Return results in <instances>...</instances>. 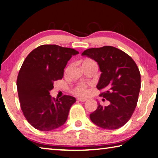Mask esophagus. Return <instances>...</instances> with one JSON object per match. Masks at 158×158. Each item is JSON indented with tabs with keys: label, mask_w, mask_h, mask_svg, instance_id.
<instances>
[{
	"label": "esophagus",
	"mask_w": 158,
	"mask_h": 158,
	"mask_svg": "<svg viewBox=\"0 0 158 158\" xmlns=\"http://www.w3.org/2000/svg\"><path fill=\"white\" fill-rule=\"evenodd\" d=\"M77 100H78L80 102H85V101L87 100V99L82 98H77Z\"/></svg>",
	"instance_id": "esophagus-1"
}]
</instances>
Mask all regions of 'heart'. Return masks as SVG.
<instances>
[{
  "instance_id": "heart-1",
  "label": "heart",
  "mask_w": 158,
  "mask_h": 158,
  "mask_svg": "<svg viewBox=\"0 0 158 158\" xmlns=\"http://www.w3.org/2000/svg\"><path fill=\"white\" fill-rule=\"evenodd\" d=\"M89 61H93L92 60L90 59H87L85 60L84 63L85 62H89ZM73 93L77 95H79V96H85L88 94V89H87V86L84 84H80L78 86H77L75 89L73 90Z\"/></svg>"
}]
</instances>
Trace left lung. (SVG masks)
I'll list each match as a JSON object with an SVG mask.
<instances>
[{"instance_id":"1","label":"left lung","mask_w":158,"mask_h":158,"mask_svg":"<svg viewBox=\"0 0 158 158\" xmlns=\"http://www.w3.org/2000/svg\"><path fill=\"white\" fill-rule=\"evenodd\" d=\"M81 55L98 63L102 73L97 89H106L100 95L109 102L107 106L98 102L90 118L103 129H118L129 121L137 104L141 75L137 64L126 53L111 46L91 48Z\"/></svg>"}]
</instances>
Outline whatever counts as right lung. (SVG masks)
<instances>
[{
    "label": "right lung",
    "mask_w": 158,
    "mask_h": 158,
    "mask_svg": "<svg viewBox=\"0 0 158 158\" xmlns=\"http://www.w3.org/2000/svg\"><path fill=\"white\" fill-rule=\"evenodd\" d=\"M79 52L56 44L41 45L32 51L23 61L17 86L21 110L32 126L51 131L65 123L75 98L64 95L52 98L53 81L61 79L72 56Z\"/></svg>",
    "instance_id": "obj_1"
}]
</instances>
